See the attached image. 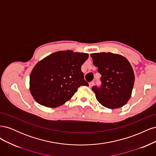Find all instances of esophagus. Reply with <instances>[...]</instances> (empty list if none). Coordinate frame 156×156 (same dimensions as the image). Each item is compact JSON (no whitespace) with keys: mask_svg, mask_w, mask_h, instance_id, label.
<instances>
[{"mask_svg":"<svg viewBox=\"0 0 156 156\" xmlns=\"http://www.w3.org/2000/svg\"><path fill=\"white\" fill-rule=\"evenodd\" d=\"M94 81H91L90 83H89V87L91 88L94 85Z\"/></svg>","mask_w":156,"mask_h":156,"instance_id":"34e87169","label":"esophagus"}]
</instances>
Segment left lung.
I'll use <instances>...</instances> for the list:
<instances>
[{"instance_id":"left-lung-1","label":"left lung","mask_w":156,"mask_h":156,"mask_svg":"<svg viewBox=\"0 0 156 156\" xmlns=\"http://www.w3.org/2000/svg\"><path fill=\"white\" fill-rule=\"evenodd\" d=\"M93 64L101 75V85L93 87L97 100L108 108L123 107L131 98L135 75L129 62L124 56L111 53L90 55Z\"/></svg>"}]
</instances>
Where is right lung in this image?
<instances>
[{
	"mask_svg": "<svg viewBox=\"0 0 156 156\" xmlns=\"http://www.w3.org/2000/svg\"><path fill=\"white\" fill-rule=\"evenodd\" d=\"M88 58V53L60 51L37 62L30 75V91L35 101L55 108L69 100L80 86L88 87L81 72Z\"/></svg>",
	"mask_w": 156,
	"mask_h": 156,
	"instance_id": "add662e5",
	"label": "right lung"
}]
</instances>
